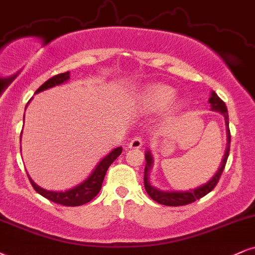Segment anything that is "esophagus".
Masks as SVG:
<instances>
[{
  "label": "esophagus",
  "mask_w": 255,
  "mask_h": 255,
  "mask_svg": "<svg viewBox=\"0 0 255 255\" xmlns=\"http://www.w3.org/2000/svg\"><path fill=\"white\" fill-rule=\"evenodd\" d=\"M142 145H143V139L142 137L139 136L133 137L132 139L130 140V143H128V147H130V149H139Z\"/></svg>",
  "instance_id": "esophagus-1"
}]
</instances>
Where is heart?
<instances>
[{
	"label": "heart",
	"instance_id": "obj_1",
	"mask_svg": "<svg viewBox=\"0 0 255 255\" xmlns=\"http://www.w3.org/2000/svg\"><path fill=\"white\" fill-rule=\"evenodd\" d=\"M175 97V90L164 84L150 85L142 92L143 103L151 110H164L170 105Z\"/></svg>",
	"mask_w": 255,
	"mask_h": 255
}]
</instances>
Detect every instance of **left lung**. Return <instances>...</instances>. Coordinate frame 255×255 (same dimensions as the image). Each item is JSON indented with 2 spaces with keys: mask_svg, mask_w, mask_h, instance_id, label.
I'll use <instances>...</instances> for the list:
<instances>
[{
  "mask_svg": "<svg viewBox=\"0 0 255 255\" xmlns=\"http://www.w3.org/2000/svg\"><path fill=\"white\" fill-rule=\"evenodd\" d=\"M210 104V110L212 111L220 112L225 117L226 121V132H227V146H226V151L224 155V158L221 161V165H220L219 170L215 172V175L206 183L200 185V187L194 188V189L189 190H161L157 189L156 187H153L149 181V172L151 170L152 164H153V157L152 153L149 149L145 151V169H144V187L147 195L153 201H156L157 203L164 204V206H170V207H177V206H185V204H189L194 201L200 200L201 197L206 196L207 194L210 193L215 188V185L218 184L219 178L221 177L222 171H224L226 163H227V158L229 155V147H231V131H229V121H228V112L227 108H226V104L219 98V96L214 91H212L209 98Z\"/></svg>",
  "mask_w": 255,
  "mask_h": 255,
  "instance_id": "obj_1",
  "label": "left lung"
}]
</instances>
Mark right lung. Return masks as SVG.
<instances>
[{
    "instance_id": "add662e5",
    "label": "right lung",
    "mask_w": 255,
    "mask_h": 255,
    "mask_svg": "<svg viewBox=\"0 0 255 255\" xmlns=\"http://www.w3.org/2000/svg\"><path fill=\"white\" fill-rule=\"evenodd\" d=\"M68 80H70V72H65V73L55 75V77H53L51 79L47 80L45 84L41 85L39 89L36 90L35 94L42 92V91L52 89V87L54 86H58V85L67 83ZM29 102H28V104H29ZM23 121H24V117H23ZM21 137H22V132H21ZM122 151H123L122 146L115 147V149L111 150V152H109L108 155L104 157V158L100 159V162L96 165V168L93 169V171L91 172L90 176L86 178V180H84L81 183L77 184L75 187L71 188V189H66L65 191H53V190L43 189V188L39 187L35 182L31 180L29 175H28V178H29L30 183L33 185V188L35 189L36 193H39L41 196L46 197L47 200L52 201V202H55L58 204H62V206H67V207L81 206V204L90 202L94 196L98 195L100 189H102L104 177H105V174L106 171H108L109 166L115 162V159L121 155Z\"/></svg>"
}]
</instances>
